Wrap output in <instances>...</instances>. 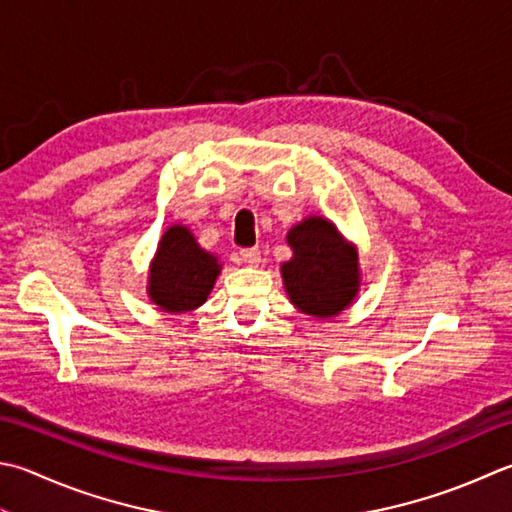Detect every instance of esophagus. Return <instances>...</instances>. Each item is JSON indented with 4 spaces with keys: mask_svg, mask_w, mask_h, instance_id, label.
I'll use <instances>...</instances> for the list:
<instances>
[{
    "mask_svg": "<svg viewBox=\"0 0 512 512\" xmlns=\"http://www.w3.org/2000/svg\"><path fill=\"white\" fill-rule=\"evenodd\" d=\"M240 258H243V263L247 265H258L260 263V249L258 247H247V249H240Z\"/></svg>",
    "mask_w": 512,
    "mask_h": 512,
    "instance_id": "obj_1",
    "label": "esophagus"
}]
</instances>
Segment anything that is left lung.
Instances as JSON below:
<instances>
[{
	"instance_id": "1",
	"label": "left lung",
	"mask_w": 512,
	"mask_h": 512,
	"mask_svg": "<svg viewBox=\"0 0 512 512\" xmlns=\"http://www.w3.org/2000/svg\"><path fill=\"white\" fill-rule=\"evenodd\" d=\"M287 243L294 254L281 274L298 312L332 318L352 305L361 285L359 254L334 223L321 216L305 218L287 231Z\"/></svg>"
}]
</instances>
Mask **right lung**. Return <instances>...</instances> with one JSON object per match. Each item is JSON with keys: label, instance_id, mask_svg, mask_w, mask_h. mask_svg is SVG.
I'll use <instances>...</instances> for the list:
<instances>
[{"label": "right lung", "instance_id": "obj_1", "mask_svg": "<svg viewBox=\"0 0 512 512\" xmlns=\"http://www.w3.org/2000/svg\"><path fill=\"white\" fill-rule=\"evenodd\" d=\"M220 269L218 256L205 252L185 225H171L151 260L147 294L162 312H191L207 301Z\"/></svg>", "mask_w": 512, "mask_h": 512}]
</instances>
